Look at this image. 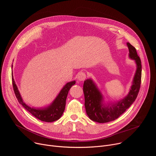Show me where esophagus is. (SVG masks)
<instances>
[{
    "label": "esophagus",
    "instance_id": "1",
    "mask_svg": "<svg viewBox=\"0 0 156 156\" xmlns=\"http://www.w3.org/2000/svg\"><path fill=\"white\" fill-rule=\"evenodd\" d=\"M86 78V75L84 72H80L78 73V75H77V78L79 81H83L85 80Z\"/></svg>",
    "mask_w": 156,
    "mask_h": 156
}]
</instances>
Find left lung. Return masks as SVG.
Listing matches in <instances>:
<instances>
[{"mask_svg":"<svg viewBox=\"0 0 156 156\" xmlns=\"http://www.w3.org/2000/svg\"><path fill=\"white\" fill-rule=\"evenodd\" d=\"M127 46L129 52V57L135 60L137 69L131 90L126 97L117 102L105 105L103 104L102 95L93 81L87 79L84 82L83 92L86 112L89 118L94 122L107 123L118 119L137 98L141 82V62L135 48L129 42H127Z\"/></svg>","mask_w":156,"mask_h":156,"instance_id":"left-lung-1","label":"left lung"}]
</instances>
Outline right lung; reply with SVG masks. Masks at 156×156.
I'll return each instance as SVG.
<instances>
[{
	"instance_id": "right-lung-1",
	"label": "right lung",
	"mask_w": 156,
	"mask_h": 156,
	"mask_svg": "<svg viewBox=\"0 0 156 156\" xmlns=\"http://www.w3.org/2000/svg\"><path fill=\"white\" fill-rule=\"evenodd\" d=\"M12 80L14 93L19 103L23 105L27 110H28L30 114H31L36 118L46 122H52L58 120L61 117L65 110L66 99L69 91L72 86H73L76 83L75 81H73L66 83L62 89V90L53 102L48 107L35 108L33 107L31 108L23 101L13 79V73L12 74Z\"/></svg>"
}]
</instances>
